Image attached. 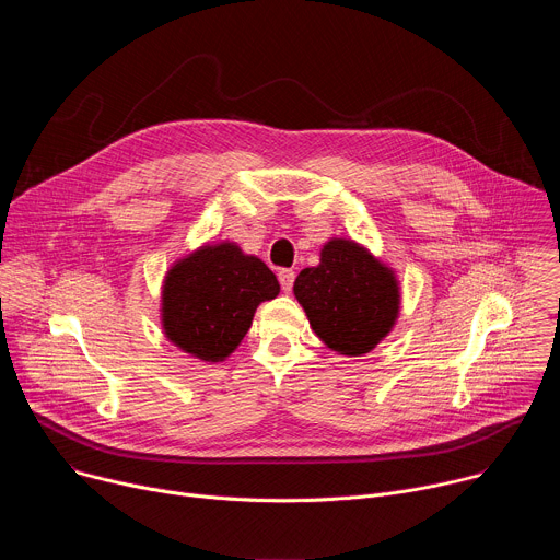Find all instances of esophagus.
<instances>
[{"label":"esophagus","instance_id":"34e87169","mask_svg":"<svg viewBox=\"0 0 560 560\" xmlns=\"http://www.w3.org/2000/svg\"><path fill=\"white\" fill-rule=\"evenodd\" d=\"M279 283L283 288V292H290L294 285V272L292 270H281L279 272Z\"/></svg>","mask_w":560,"mask_h":560}]
</instances>
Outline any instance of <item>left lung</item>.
<instances>
[{"mask_svg":"<svg viewBox=\"0 0 560 560\" xmlns=\"http://www.w3.org/2000/svg\"><path fill=\"white\" fill-rule=\"evenodd\" d=\"M294 296L312 332L343 357H365L396 326L401 314V283L354 238L332 236L294 281Z\"/></svg>","mask_w":560,"mask_h":560,"instance_id":"8db88e82","label":"left lung"}]
</instances>
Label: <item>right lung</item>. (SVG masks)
Wrapping results in <instances>:
<instances>
[{"label": "right lung", "instance_id": "add662e5", "mask_svg": "<svg viewBox=\"0 0 560 560\" xmlns=\"http://www.w3.org/2000/svg\"><path fill=\"white\" fill-rule=\"evenodd\" d=\"M275 272L234 242L203 244L177 259L162 283L159 318L166 339L203 363L225 361L264 301L279 294Z\"/></svg>", "mask_w": 560, "mask_h": 560}]
</instances>
